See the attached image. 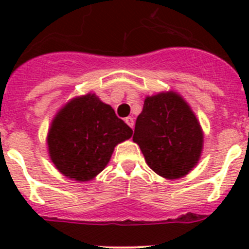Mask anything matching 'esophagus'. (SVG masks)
Here are the masks:
<instances>
[{
	"mask_svg": "<svg viewBox=\"0 0 249 249\" xmlns=\"http://www.w3.org/2000/svg\"><path fill=\"white\" fill-rule=\"evenodd\" d=\"M124 121H126V123H127V124H128L129 127H131V128H133V126H135V121H133V118H132V117H127Z\"/></svg>",
	"mask_w": 249,
	"mask_h": 249,
	"instance_id": "34e87169",
	"label": "esophagus"
}]
</instances>
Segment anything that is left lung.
Segmentation results:
<instances>
[{
	"label": "left lung",
	"instance_id": "obj_1",
	"mask_svg": "<svg viewBox=\"0 0 249 249\" xmlns=\"http://www.w3.org/2000/svg\"><path fill=\"white\" fill-rule=\"evenodd\" d=\"M133 142L149 168L168 179L182 178L198 163L203 148L201 124L188 103L173 91L144 100Z\"/></svg>",
	"mask_w": 249,
	"mask_h": 249
}]
</instances>
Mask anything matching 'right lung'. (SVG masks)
I'll return each mask as SVG.
<instances>
[{
  "label": "right lung",
  "instance_id": "add662e5",
  "mask_svg": "<svg viewBox=\"0 0 249 249\" xmlns=\"http://www.w3.org/2000/svg\"><path fill=\"white\" fill-rule=\"evenodd\" d=\"M132 131L94 93L71 100L51 123L47 146L59 172L74 181L93 179L111 160L114 147Z\"/></svg>",
  "mask_w": 249,
  "mask_h": 249
}]
</instances>
